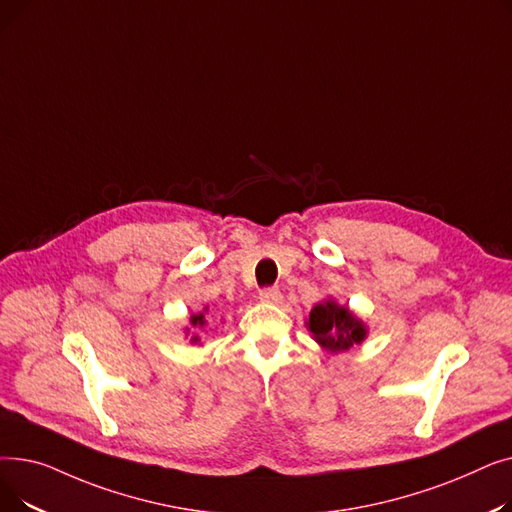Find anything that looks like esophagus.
Returning <instances> with one entry per match:
<instances>
[{"label": "esophagus", "instance_id": "obj_1", "mask_svg": "<svg viewBox=\"0 0 512 512\" xmlns=\"http://www.w3.org/2000/svg\"><path fill=\"white\" fill-rule=\"evenodd\" d=\"M259 301L270 303V305H278V303H282V292L278 288H263L259 292Z\"/></svg>", "mask_w": 512, "mask_h": 512}]
</instances>
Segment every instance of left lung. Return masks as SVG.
Listing matches in <instances>:
<instances>
[{"label":"left lung","mask_w":512,"mask_h":512,"mask_svg":"<svg viewBox=\"0 0 512 512\" xmlns=\"http://www.w3.org/2000/svg\"><path fill=\"white\" fill-rule=\"evenodd\" d=\"M307 330L313 334V340L321 348H326L328 353H344L367 338V328L363 321L348 307L338 305L334 299L321 301L311 309Z\"/></svg>","instance_id":"obj_1"}]
</instances>
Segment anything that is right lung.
Segmentation results:
<instances>
[{
    "label": "right lung",
    "instance_id": "add662e5",
    "mask_svg": "<svg viewBox=\"0 0 512 512\" xmlns=\"http://www.w3.org/2000/svg\"><path fill=\"white\" fill-rule=\"evenodd\" d=\"M191 326L197 330V328H203L205 326V315L203 313H197V315H191ZM191 342H199V336H193Z\"/></svg>",
    "mask_w": 512,
    "mask_h": 512
}]
</instances>
